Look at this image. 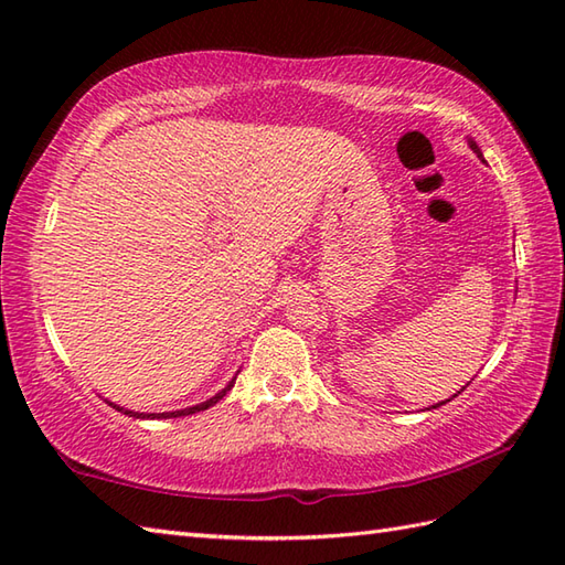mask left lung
I'll use <instances>...</instances> for the list:
<instances>
[{
    "instance_id": "1",
    "label": "left lung",
    "mask_w": 565,
    "mask_h": 565,
    "mask_svg": "<svg viewBox=\"0 0 565 565\" xmlns=\"http://www.w3.org/2000/svg\"><path fill=\"white\" fill-rule=\"evenodd\" d=\"M468 146H471V150L478 154V158H483V152H481V148H478L476 146V140H471V138H468ZM461 393V391H459ZM444 403H447V401H444ZM444 403H437V405H431V407H439V405H444Z\"/></svg>"
}]
</instances>
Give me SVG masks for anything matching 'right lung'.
I'll return each mask as SVG.
<instances>
[{
  "instance_id": "1",
  "label": "right lung",
  "mask_w": 565,
  "mask_h": 565,
  "mask_svg": "<svg viewBox=\"0 0 565 565\" xmlns=\"http://www.w3.org/2000/svg\"><path fill=\"white\" fill-rule=\"evenodd\" d=\"M233 383H235V379L231 381V383H227V386L221 391V393H215L213 395V398H209L206 403H199V405H194V407H184V411H174V413H134V411H126V407H121V405H116V403H109V401H106V403H109L111 407H116V411L118 413H124V415H128V417H150V419H154V417H184V415H194V413H201V411H206V407H211V405H215V403H218L221 398H223V395L227 393V391H231L233 388Z\"/></svg>"
}]
</instances>
